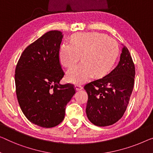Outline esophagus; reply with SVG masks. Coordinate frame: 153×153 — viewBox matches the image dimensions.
<instances>
[{
  "label": "esophagus",
  "instance_id": "34e87169",
  "mask_svg": "<svg viewBox=\"0 0 153 153\" xmlns=\"http://www.w3.org/2000/svg\"><path fill=\"white\" fill-rule=\"evenodd\" d=\"M75 88H76V91L82 90V88H83L82 86L79 85V84H76V85H75Z\"/></svg>",
  "mask_w": 153,
  "mask_h": 153
}]
</instances>
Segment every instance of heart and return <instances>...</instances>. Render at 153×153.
Here are the masks:
<instances>
[{
	"instance_id": "heart-1",
	"label": "heart",
	"mask_w": 153,
	"mask_h": 153,
	"mask_svg": "<svg viewBox=\"0 0 153 153\" xmlns=\"http://www.w3.org/2000/svg\"><path fill=\"white\" fill-rule=\"evenodd\" d=\"M119 47L116 40L104 33L81 32L74 34L71 42L61 45L59 58L65 67H71L81 58L83 62L71 68L66 75L67 80L82 84L95 76L106 75L115 63Z\"/></svg>"
}]
</instances>
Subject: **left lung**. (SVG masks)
<instances>
[{
    "label": "left lung",
    "mask_w": 153,
    "mask_h": 153,
    "mask_svg": "<svg viewBox=\"0 0 153 153\" xmlns=\"http://www.w3.org/2000/svg\"><path fill=\"white\" fill-rule=\"evenodd\" d=\"M135 65L126 47L115 69L84 86L88 94L86 113L95 126H107L122 117L128 105L135 81Z\"/></svg>",
    "instance_id": "1"
}]
</instances>
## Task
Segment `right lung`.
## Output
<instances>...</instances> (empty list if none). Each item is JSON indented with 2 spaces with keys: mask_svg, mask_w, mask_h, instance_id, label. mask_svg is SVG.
I'll return each mask as SVG.
<instances>
[{
  "mask_svg": "<svg viewBox=\"0 0 153 153\" xmlns=\"http://www.w3.org/2000/svg\"><path fill=\"white\" fill-rule=\"evenodd\" d=\"M63 38L48 31L29 45L15 70L16 92L20 108L31 123L52 128L62 122L66 106L76 93L74 84H60L65 76L59 58Z\"/></svg>",
  "mask_w": 153,
  "mask_h": 153,
  "instance_id": "right-lung-1",
  "label": "right lung"
}]
</instances>
